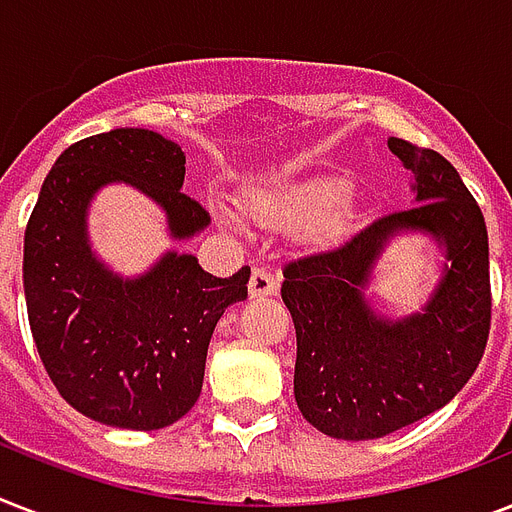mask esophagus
I'll return each mask as SVG.
<instances>
[{"mask_svg":"<svg viewBox=\"0 0 512 512\" xmlns=\"http://www.w3.org/2000/svg\"><path fill=\"white\" fill-rule=\"evenodd\" d=\"M279 289V279L265 268H255L249 276V297H268Z\"/></svg>","mask_w":512,"mask_h":512,"instance_id":"1","label":"esophagus"}]
</instances>
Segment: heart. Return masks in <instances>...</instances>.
I'll use <instances>...</instances> for the list:
<instances>
[{"mask_svg": "<svg viewBox=\"0 0 512 512\" xmlns=\"http://www.w3.org/2000/svg\"><path fill=\"white\" fill-rule=\"evenodd\" d=\"M350 196V183L342 177H311L300 183H279L249 193L244 215L257 225L276 231H297L321 223L327 233L340 231V209Z\"/></svg>", "mask_w": 512, "mask_h": 512, "instance_id": "heart-1", "label": "heart"}]
</instances>
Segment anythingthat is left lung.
Here are the masks:
<instances>
[{
    "instance_id": "8db88e82",
    "label": "left lung",
    "mask_w": 512,
    "mask_h": 512,
    "mask_svg": "<svg viewBox=\"0 0 512 512\" xmlns=\"http://www.w3.org/2000/svg\"><path fill=\"white\" fill-rule=\"evenodd\" d=\"M412 170L414 207L385 215L332 252L284 265L281 300L297 335L295 401L313 428L369 441L452 401L481 364L492 327L489 236L460 172L430 148L390 138ZM404 230L445 249L439 287L420 314L385 320L363 289L381 249Z\"/></svg>"
}]
</instances>
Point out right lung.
Wrapping results in <instances>:
<instances>
[{
  "instance_id": "1",
  "label": "right lung",
  "mask_w": 512,
  "mask_h": 512,
  "mask_svg": "<svg viewBox=\"0 0 512 512\" xmlns=\"http://www.w3.org/2000/svg\"><path fill=\"white\" fill-rule=\"evenodd\" d=\"M183 177L185 154L159 132H100L58 156L28 217L23 289L39 358L76 412L111 428L159 430L191 412L217 321L247 300V265L217 279L167 252L122 279L92 255L87 207L108 183L154 199L172 239L204 231L209 212L180 191Z\"/></svg>"
}]
</instances>
